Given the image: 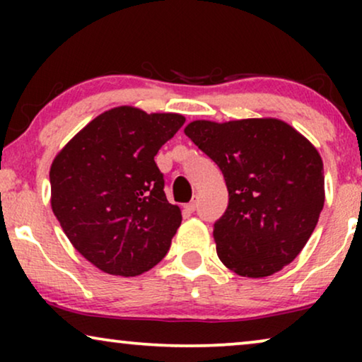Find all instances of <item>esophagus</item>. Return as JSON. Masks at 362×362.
Segmentation results:
<instances>
[{"label":"esophagus","mask_w":362,"mask_h":362,"mask_svg":"<svg viewBox=\"0 0 362 362\" xmlns=\"http://www.w3.org/2000/svg\"><path fill=\"white\" fill-rule=\"evenodd\" d=\"M197 204H199V197L194 196V197H192V201L189 202V204H186V211L187 212H194L197 209Z\"/></svg>","instance_id":"esophagus-1"}]
</instances>
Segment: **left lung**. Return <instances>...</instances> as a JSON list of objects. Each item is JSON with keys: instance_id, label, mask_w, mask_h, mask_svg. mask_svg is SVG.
I'll return each mask as SVG.
<instances>
[{"instance_id": "left-lung-1", "label": "left lung", "mask_w": 362, "mask_h": 362, "mask_svg": "<svg viewBox=\"0 0 362 362\" xmlns=\"http://www.w3.org/2000/svg\"><path fill=\"white\" fill-rule=\"evenodd\" d=\"M185 133L224 175L229 204L214 224L222 264L260 279L291 264L325 204L323 161L288 123L247 118L191 122Z\"/></svg>"}]
</instances>
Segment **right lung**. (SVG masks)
Listing matches in <instances>:
<instances>
[{"label": "right lung", "instance_id": "obj_1", "mask_svg": "<svg viewBox=\"0 0 362 362\" xmlns=\"http://www.w3.org/2000/svg\"><path fill=\"white\" fill-rule=\"evenodd\" d=\"M185 122L177 113L117 107L54 158V216L77 252L105 274L140 275L170 250L182 217L166 199L155 156Z\"/></svg>", "mask_w": 362, "mask_h": 362}]
</instances>
